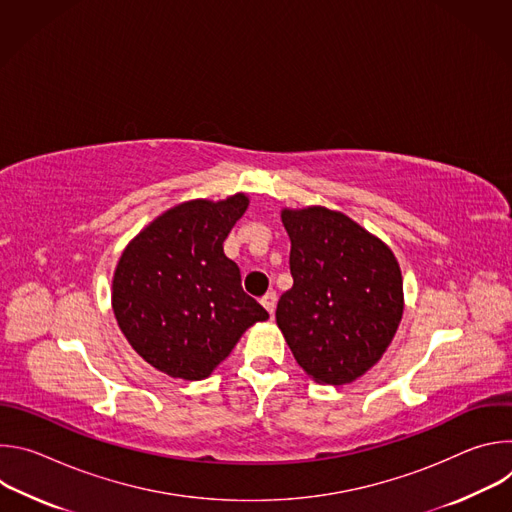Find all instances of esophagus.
<instances>
[{"mask_svg": "<svg viewBox=\"0 0 512 512\" xmlns=\"http://www.w3.org/2000/svg\"><path fill=\"white\" fill-rule=\"evenodd\" d=\"M275 304H277V294H275V291H267V294L261 298V306H263L269 314H273V312H275Z\"/></svg>", "mask_w": 512, "mask_h": 512, "instance_id": "obj_1", "label": "esophagus"}]
</instances>
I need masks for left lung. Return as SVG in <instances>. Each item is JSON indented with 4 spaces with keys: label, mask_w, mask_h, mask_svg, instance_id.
Returning a JSON list of instances; mask_svg holds the SVG:
<instances>
[{
    "label": "left lung",
    "mask_w": 512,
    "mask_h": 512,
    "mask_svg": "<svg viewBox=\"0 0 512 512\" xmlns=\"http://www.w3.org/2000/svg\"><path fill=\"white\" fill-rule=\"evenodd\" d=\"M294 277L275 320L304 373L348 385L381 360L403 316L393 251L350 216L326 206L283 208Z\"/></svg>",
    "instance_id": "obj_1"
}]
</instances>
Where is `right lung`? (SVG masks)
Masks as SVG:
<instances>
[{
    "label": "right lung",
    "instance_id": "obj_1",
    "mask_svg": "<svg viewBox=\"0 0 512 512\" xmlns=\"http://www.w3.org/2000/svg\"><path fill=\"white\" fill-rule=\"evenodd\" d=\"M249 196L196 198L172 206L123 249L111 306L131 348L160 373L200 381L269 314L247 296L223 243Z\"/></svg>",
    "mask_w": 512,
    "mask_h": 512
}]
</instances>
